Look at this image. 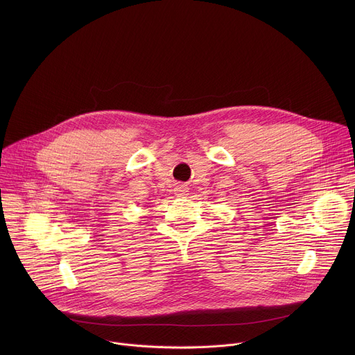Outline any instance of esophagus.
Here are the masks:
<instances>
[{
	"mask_svg": "<svg viewBox=\"0 0 355 355\" xmlns=\"http://www.w3.org/2000/svg\"><path fill=\"white\" fill-rule=\"evenodd\" d=\"M175 191H177V193H175L177 196H185L188 193V188L185 185H180Z\"/></svg>",
	"mask_w": 355,
	"mask_h": 355,
	"instance_id": "1",
	"label": "esophagus"
}]
</instances>
